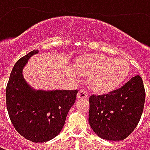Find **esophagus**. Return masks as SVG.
<instances>
[{
	"mask_svg": "<svg viewBox=\"0 0 150 150\" xmlns=\"http://www.w3.org/2000/svg\"><path fill=\"white\" fill-rule=\"evenodd\" d=\"M88 97V94L87 93V91L84 90H80L79 91L77 94V98L79 100H83V99H87Z\"/></svg>",
	"mask_w": 150,
	"mask_h": 150,
	"instance_id": "34e87169",
	"label": "esophagus"
}]
</instances>
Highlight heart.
Returning <instances> with one entry per match:
<instances>
[{
  "instance_id": "b5f03b06",
  "label": "heart",
  "mask_w": 150,
  "mask_h": 150,
  "mask_svg": "<svg viewBox=\"0 0 150 150\" xmlns=\"http://www.w3.org/2000/svg\"><path fill=\"white\" fill-rule=\"evenodd\" d=\"M79 71L91 75V88L98 93H107L117 88L129 74L125 59H113L103 54H88L77 62Z\"/></svg>"
}]
</instances>
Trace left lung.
Listing matches in <instances>:
<instances>
[{"mask_svg":"<svg viewBox=\"0 0 150 150\" xmlns=\"http://www.w3.org/2000/svg\"><path fill=\"white\" fill-rule=\"evenodd\" d=\"M145 100V88L139 75L108 94L92 95L89 98L90 126L100 138L122 141L138 125Z\"/></svg>","mask_w":150,"mask_h":150,"instance_id":"obj_1","label":"left lung"}]
</instances>
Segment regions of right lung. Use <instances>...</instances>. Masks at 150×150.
<instances>
[{
	"label": "right lung",
	"mask_w": 150,
	"mask_h": 150,
	"mask_svg": "<svg viewBox=\"0 0 150 150\" xmlns=\"http://www.w3.org/2000/svg\"><path fill=\"white\" fill-rule=\"evenodd\" d=\"M34 50L15 63L6 87V107L13 125L33 142H46L61 132L78 90H34L24 79L22 71Z\"/></svg>",
	"instance_id": "add662e5"
}]
</instances>
